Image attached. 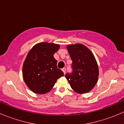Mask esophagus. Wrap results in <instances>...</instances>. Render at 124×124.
<instances>
[{
  "label": "esophagus",
  "instance_id": "1",
  "mask_svg": "<svg viewBox=\"0 0 124 124\" xmlns=\"http://www.w3.org/2000/svg\"><path fill=\"white\" fill-rule=\"evenodd\" d=\"M62 71H63V73H64V74H65V72H66V68H62Z\"/></svg>",
  "mask_w": 124,
  "mask_h": 124
}]
</instances>
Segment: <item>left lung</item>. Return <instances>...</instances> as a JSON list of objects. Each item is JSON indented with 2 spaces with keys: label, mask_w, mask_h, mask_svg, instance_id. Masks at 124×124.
I'll use <instances>...</instances> for the list:
<instances>
[{
  "label": "left lung",
  "mask_w": 124,
  "mask_h": 124,
  "mask_svg": "<svg viewBox=\"0 0 124 124\" xmlns=\"http://www.w3.org/2000/svg\"><path fill=\"white\" fill-rule=\"evenodd\" d=\"M67 48L72 61V74H67L72 89L78 93L91 91L97 84L99 76L98 63L92 52L82 44H69Z\"/></svg>",
  "instance_id": "left-lung-1"
}]
</instances>
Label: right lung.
<instances>
[{"instance_id": "right-lung-1", "label": "right lung", "mask_w": 124, "mask_h": 124, "mask_svg": "<svg viewBox=\"0 0 124 124\" xmlns=\"http://www.w3.org/2000/svg\"><path fill=\"white\" fill-rule=\"evenodd\" d=\"M60 46L47 42L35 45L27 53L24 61L23 78L31 91L45 94L52 90L57 80L64 76L57 68V61L53 55Z\"/></svg>"}]
</instances>
